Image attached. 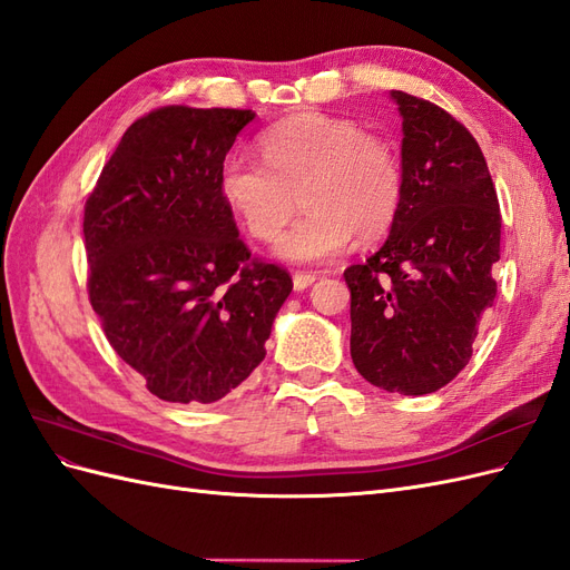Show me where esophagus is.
<instances>
[{"label": "esophagus", "instance_id": "esophagus-1", "mask_svg": "<svg viewBox=\"0 0 570 570\" xmlns=\"http://www.w3.org/2000/svg\"><path fill=\"white\" fill-rule=\"evenodd\" d=\"M316 283V275L312 273H295L292 275V285H295L297 292H304L306 287H312Z\"/></svg>", "mask_w": 570, "mask_h": 570}]
</instances>
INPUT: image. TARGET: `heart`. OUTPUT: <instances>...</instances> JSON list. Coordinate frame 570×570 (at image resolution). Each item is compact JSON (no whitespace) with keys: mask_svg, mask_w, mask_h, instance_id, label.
<instances>
[{"mask_svg":"<svg viewBox=\"0 0 570 570\" xmlns=\"http://www.w3.org/2000/svg\"><path fill=\"white\" fill-rule=\"evenodd\" d=\"M264 161L233 151L218 168V193L256 239H273L302 193L308 209L275 243L285 262L318 264L350 245L352 235L385 233L400 212L402 164L383 137L350 118L302 114L258 137Z\"/></svg>","mask_w":570,"mask_h":570,"instance_id":"b5f03b06","label":"heart"}]
</instances>
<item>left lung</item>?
<instances>
[{
	"label": "left lung",
	"instance_id": "obj_1",
	"mask_svg": "<svg viewBox=\"0 0 570 570\" xmlns=\"http://www.w3.org/2000/svg\"><path fill=\"white\" fill-rule=\"evenodd\" d=\"M402 202L383 247L344 271L352 361L375 387L428 394L469 364L494 304L502 216L475 137L433 101L392 90Z\"/></svg>",
	"mask_w": 570,
	"mask_h": 570
}]
</instances>
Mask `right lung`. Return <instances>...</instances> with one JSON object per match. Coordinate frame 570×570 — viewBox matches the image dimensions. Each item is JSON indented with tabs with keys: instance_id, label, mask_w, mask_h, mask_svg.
Here are the masks:
<instances>
[{
	"instance_id": "add662e5",
	"label": "right lung",
	"mask_w": 570,
	"mask_h": 570,
	"mask_svg": "<svg viewBox=\"0 0 570 570\" xmlns=\"http://www.w3.org/2000/svg\"><path fill=\"white\" fill-rule=\"evenodd\" d=\"M254 116L164 107L137 118L85 204L92 308L164 402L212 404L243 385L292 292L287 271L249 258L218 193Z\"/></svg>"
}]
</instances>
